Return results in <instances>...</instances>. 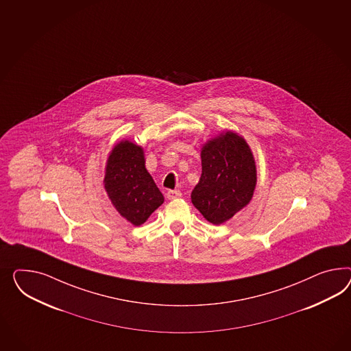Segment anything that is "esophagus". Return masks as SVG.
Segmentation results:
<instances>
[{
  "label": "esophagus",
  "instance_id": "esophagus-1",
  "mask_svg": "<svg viewBox=\"0 0 351 351\" xmlns=\"http://www.w3.org/2000/svg\"><path fill=\"white\" fill-rule=\"evenodd\" d=\"M166 197H167V199L170 200L180 198L181 191L180 190H169V191L166 193Z\"/></svg>",
  "mask_w": 351,
  "mask_h": 351
}]
</instances>
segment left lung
Listing matches in <instances>:
<instances>
[{
  "instance_id": "1",
  "label": "left lung",
  "mask_w": 351,
  "mask_h": 351,
  "mask_svg": "<svg viewBox=\"0 0 351 351\" xmlns=\"http://www.w3.org/2000/svg\"><path fill=\"white\" fill-rule=\"evenodd\" d=\"M256 162L247 142L232 132L202 149V176L191 202L203 217L221 225L244 208L256 189Z\"/></svg>"
}]
</instances>
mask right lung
I'll use <instances>...</instances> for the list:
<instances>
[{"mask_svg":"<svg viewBox=\"0 0 351 351\" xmlns=\"http://www.w3.org/2000/svg\"><path fill=\"white\" fill-rule=\"evenodd\" d=\"M144 162L142 147L123 141L111 152L104 176V189L114 208L135 226L144 223L163 203Z\"/></svg>","mask_w":351,"mask_h":351,"instance_id":"obj_1","label":"right lung"}]
</instances>
